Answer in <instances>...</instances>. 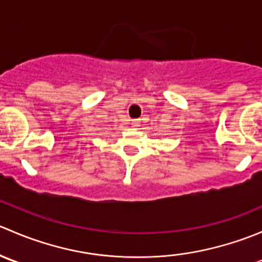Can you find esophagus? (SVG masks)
<instances>
[{
    "instance_id": "1",
    "label": "esophagus",
    "mask_w": 262,
    "mask_h": 262,
    "mask_svg": "<svg viewBox=\"0 0 262 262\" xmlns=\"http://www.w3.org/2000/svg\"><path fill=\"white\" fill-rule=\"evenodd\" d=\"M132 126H134V128H136V126H138V121H136V120L132 121Z\"/></svg>"
}]
</instances>
